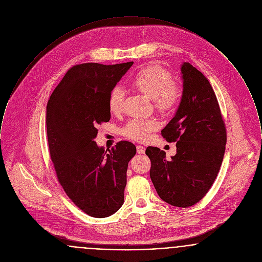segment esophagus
<instances>
[{
    "label": "esophagus",
    "mask_w": 262,
    "mask_h": 262,
    "mask_svg": "<svg viewBox=\"0 0 262 262\" xmlns=\"http://www.w3.org/2000/svg\"><path fill=\"white\" fill-rule=\"evenodd\" d=\"M136 149H137L138 154H140V155H143V154H145V148L144 147H142V146H137L136 147Z\"/></svg>",
    "instance_id": "34e87169"
}]
</instances>
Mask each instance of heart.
Returning <instances> with one entry per match:
<instances>
[{
	"mask_svg": "<svg viewBox=\"0 0 262 262\" xmlns=\"http://www.w3.org/2000/svg\"><path fill=\"white\" fill-rule=\"evenodd\" d=\"M131 84L144 96L154 99L155 106L161 112L173 110L180 97L179 86L172 83L171 74L160 65H151L141 71L132 78ZM124 92L120 86L113 88L110 93L107 104L113 114L122 110ZM159 123L155 119H132L124 128L123 134L138 142L146 141Z\"/></svg>",
	"mask_w": 262,
	"mask_h": 262,
	"instance_id": "obj_1",
	"label": "heart"
}]
</instances>
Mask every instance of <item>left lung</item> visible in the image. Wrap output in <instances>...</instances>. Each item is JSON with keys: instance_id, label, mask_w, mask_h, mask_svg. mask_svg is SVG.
<instances>
[{"instance_id": "obj_1", "label": "left lung", "mask_w": 262, "mask_h": 262, "mask_svg": "<svg viewBox=\"0 0 262 262\" xmlns=\"http://www.w3.org/2000/svg\"><path fill=\"white\" fill-rule=\"evenodd\" d=\"M182 97L173 118L162 130L167 142H177V154L148 147L150 178L159 196L170 205L192 206L209 191L224 159L227 132L220 106L206 77L191 64L181 66Z\"/></svg>"}]
</instances>
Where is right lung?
<instances>
[{
    "instance_id": "1",
    "label": "right lung",
    "mask_w": 262,
    "mask_h": 262,
    "mask_svg": "<svg viewBox=\"0 0 262 262\" xmlns=\"http://www.w3.org/2000/svg\"><path fill=\"white\" fill-rule=\"evenodd\" d=\"M132 65H76L56 86L46 107L48 146L58 181L74 204L95 218L108 217L124 203L127 167L136 147L120 141L104 151L95 138L97 126L111 119V90Z\"/></svg>"
}]
</instances>
